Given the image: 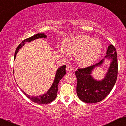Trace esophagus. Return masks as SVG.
<instances>
[{
	"mask_svg": "<svg viewBox=\"0 0 126 126\" xmlns=\"http://www.w3.org/2000/svg\"><path fill=\"white\" fill-rule=\"evenodd\" d=\"M66 70L68 71H71L73 70V66H71V65L70 64H68L66 66Z\"/></svg>",
	"mask_w": 126,
	"mask_h": 126,
	"instance_id": "obj_1",
	"label": "esophagus"
}]
</instances>
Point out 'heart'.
<instances>
[{
    "label": "heart",
    "mask_w": 126,
    "mask_h": 126,
    "mask_svg": "<svg viewBox=\"0 0 126 126\" xmlns=\"http://www.w3.org/2000/svg\"><path fill=\"white\" fill-rule=\"evenodd\" d=\"M102 44L99 39L85 35H79L65 41L64 48L70 54H76V60L79 64L89 66L96 61L101 55ZM62 53H64L63 49Z\"/></svg>",
    "instance_id": "heart-1"
}]
</instances>
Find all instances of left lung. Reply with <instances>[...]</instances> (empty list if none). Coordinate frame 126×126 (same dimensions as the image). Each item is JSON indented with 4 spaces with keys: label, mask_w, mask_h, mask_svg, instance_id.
Segmentation results:
<instances>
[{
    "label": "left lung",
    "mask_w": 126,
    "mask_h": 126,
    "mask_svg": "<svg viewBox=\"0 0 126 126\" xmlns=\"http://www.w3.org/2000/svg\"><path fill=\"white\" fill-rule=\"evenodd\" d=\"M105 58L110 59L112 61L104 79L102 80L98 81L94 79L91 73L96 67L102 65L104 59L93 66L78 68L77 71L75 72L77 79V95L84 102L93 103L102 101L110 92L116 83L118 64L116 48L113 45L108 46Z\"/></svg>",
    "instance_id": "left-lung-1"
}]
</instances>
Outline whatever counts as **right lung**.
Returning <instances> with one entry per match:
<instances>
[{"label":"right lung","instance_id":"right-lung-1","mask_svg":"<svg viewBox=\"0 0 126 126\" xmlns=\"http://www.w3.org/2000/svg\"><path fill=\"white\" fill-rule=\"evenodd\" d=\"M47 38V35H45L44 34H37L35 35L31 36V37L27 38V39H25L23 41H22L21 43L19 45L18 47H17L16 50L15 51V53H14V59H15L17 53L19 51V50L22 47L24 46V45L25 44V42H31V41L35 40V39H38V38ZM66 65L61 66L57 70L56 73L55 77L54 79V81L52 84V85L50 87V89L47 91L44 94L39 95L38 96H32L30 95L27 94L25 92L23 91V90H21L23 92H24L25 96L27 98L30 99L31 101H32L33 102L39 103V104H47V103H49L52 102V101H53L55 99V98H56L57 96V92H58V84L60 80L62 79V77L66 74Z\"/></svg>","mask_w":126,"mask_h":126}]
</instances>
